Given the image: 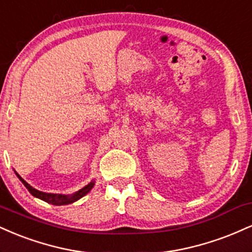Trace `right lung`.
I'll return each instance as SVG.
<instances>
[{
    "mask_svg": "<svg viewBox=\"0 0 252 252\" xmlns=\"http://www.w3.org/2000/svg\"><path fill=\"white\" fill-rule=\"evenodd\" d=\"M15 173H16L17 178H19L21 182H22V184L26 186L27 190L32 193V196L38 198V199L43 200V202L46 203H49V204H53V205H67V204H72L74 202H76V200H79L80 198H82L84 196L90 192L92 189H93V186L95 185V180H92L90 184H87L86 186H84L82 189H80L79 191H76L75 193L73 194H60V193H47V192H42V191H38L36 189H34L32 186H31L28 184V183L26 182L25 179L22 178V177L20 176L19 173L15 171Z\"/></svg>",
    "mask_w": 252,
    "mask_h": 252,
    "instance_id": "add662e5",
    "label": "right lung"
}]
</instances>
